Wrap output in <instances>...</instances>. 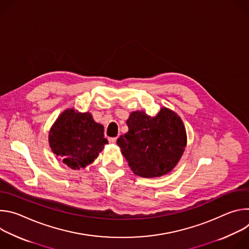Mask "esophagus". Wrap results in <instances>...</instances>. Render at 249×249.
I'll list each match as a JSON object with an SVG mask.
<instances>
[{"mask_svg":"<svg viewBox=\"0 0 249 249\" xmlns=\"http://www.w3.org/2000/svg\"><path fill=\"white\" fill-rule=\"evenodd\" d=\"M116 140H117V138H109V139H108L110 144H115V143H116Z\"/></svg>","mask_w":249,"mask_h":249,"instance_id":"34e87169","label":"esophagus"}]
</instances>
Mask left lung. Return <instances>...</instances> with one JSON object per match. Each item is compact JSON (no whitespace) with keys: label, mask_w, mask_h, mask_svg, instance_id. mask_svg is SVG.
<instances>
[{"label":"left lung","mask_w":249,"mask_h":249,"mask_svg":"<svg viewBox=\"0 0 249 249\" xmlns=\"http://www.w3.org/2000/svg\"><path fill=\"white\" fill-rule=\"evenodd\" d=\"M129 131L121 135L117 145L136 175L159 177L178 163L187 144L181 118L163 107L152 117L145 111L130 114Z\"/></svg>","instance_id":"left-lung-1"}]
</instances>
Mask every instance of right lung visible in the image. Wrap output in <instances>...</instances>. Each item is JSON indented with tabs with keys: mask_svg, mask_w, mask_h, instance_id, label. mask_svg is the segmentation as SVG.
<instances>
[{
	"mask_svg": "<svg viewBox=\"0 0 249 249\" xmlns=\"http://www.w3.org/2000/svg\"><path fill=\"white\" fill-rule=\"evenodd\" d=\"M108 141L103 126L96 123L89 112L66 109L57 118L49 132L52 152L72 169L85 168L103 150Z\"/></svg>",
	"mask_w": 249,
	"mask_h": 249,
	"instance_id": "obj_1",
	"label": "right lung"
}]
</instances>
